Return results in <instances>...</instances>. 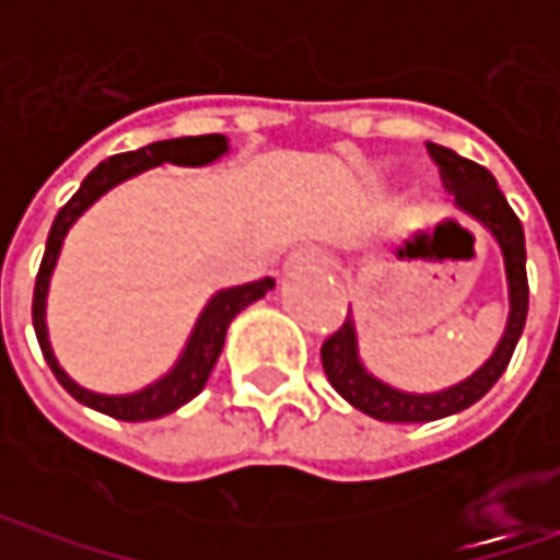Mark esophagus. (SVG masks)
<instances>
[{"mask_svg":"<svg viewBox=\"0 0 560 560\" xmlns=\"http://www.w3.org/2000/svg\"><path fill=\"white\" fill-rule=\"evenodd\" d=\"M330 265V255L317 246H302L287 258V270H320Z\"/></svg>","mask_w":560,"mask_h":560,"instance_id":"34e87169","label":"esophagus"}]
</instances>
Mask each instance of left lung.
<instances>
[{
    "mask_svg": "<svg viewBox=\"0 0 560 560\" xmlns=\"http://www.w3.org/2000/svg\"><path fill=\"white\" fill-rule=\"evenodd\" d=\"M427 149H430L433 162L440 164L445 186L455 196V208L470 214L474 221H480L502 248L508 280V324L492 355L486 358L467 380L448 386V389H440V393H405V389L383 383L380 376L364 368L361 352H358L355 317L349 312L346 324L320 346L324 374L352 408L376 420H386V423H427V420L458 415L474 401H480L495 386V380L505 374L508 361L514 355V346L527 324V246H524V226L517 221V214L511 211L495 177L486 167L470 159H462L458 152L436 145V142H430Z\"/></svg>",
    "mask_w": 560,
    "mask_h": 560,
    "instance_id": "obj_1",
    "label": "left lung"
}]
</instances>
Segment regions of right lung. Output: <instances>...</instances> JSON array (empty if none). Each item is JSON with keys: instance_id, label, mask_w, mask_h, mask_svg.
I'll use <instances>...</instances> for the list:
<instances>
[{"instance_id": "obj_1", "label": "right lung", "mask_w": 560, "mask_h": 560, "mask_svg": "<svg viewBox=\"0 0 560 560\" xmlns=\"http://www.w3.org/2000/svg\"><path fill=\"white\" fill-rule=\"evenodd\" d=\"M226 152H230V140L221 137V133L149 142V145H142L137 152H120V155H112L108 162L93 167L86 174V180L80 184V189L68 199V205L55 214L49 240H46V255H43V265H39V273H36V287H33V330H36L43 358L52 368L55 380L80 405L118 420H155L177 411L180 405H186L189 398H196L205 389L208 374L218 364V355L224 349L226 327L233 324V317L243 312L246 305H252V302L265 299L268 290H273V280L265 277V280H255V283H243V287H230V290L214 292L208 299V305L202 308V314H199V320H196L192 334L186 339L180 358L174 361V368L164 376H159L155 383H149L145 389L127 393V396H105V393H93V389L80 386V383H74L71 376L65 374V368L58 364V358L52 352L49 327H46V299H49V283H52V270L58 265L65 236L77 224V218L90 205L98 202L108 189H115L118 184L137 177V174L149 171V167H162V164L205 167V164L224 159Z\"/></svg>"}]
</instances>
